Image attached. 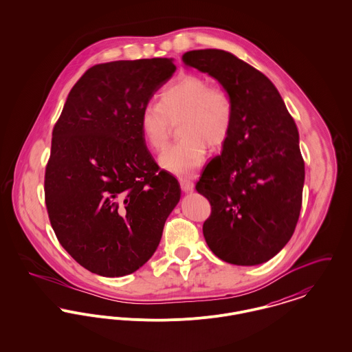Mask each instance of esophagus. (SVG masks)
<instances>
[{"label": "esophagus", "instance_id": "34e87169", "mask_svg": "<svg viewBox=\"0 0 352 352\" xmlns=\"http://www.w3.org/2000/svg\"><path fill=\"white\" fill-rule=\"evenodd\" d=\"M179 184L184 192H191L194 190V182L187 179V178H179Z\"/></svg>", "mask_w": 352, "mask_h": 352}]
</instances>
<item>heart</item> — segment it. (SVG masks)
I'll list each match as a JSON object with an SVG mask.
<instances>
[{"label": "heart", "instance_id": "heart-1", "mask_svg": "<svg viewBox=\"0 0 352 352\" xmlns=\"http://www.w3.org/2000/svg\"><path fill=\"white\" fill-rule=\"evenodd\" d=\"M179 122L184 137L160 157L170 173L186 175L203 162L207 144L221 146L232 129L234 102L230 94L197 75H184L168 85L158 104H148L140 116L142 135L153 151L168 144L173 124Z\"/></svg>", "mask_w": 352, "mask_h": 352}]
</instances>
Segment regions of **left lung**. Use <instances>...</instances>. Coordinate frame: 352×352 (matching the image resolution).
<instances>
[{
  "instance_id": "obj_1",
  "label": "left lung",
  "mask_w": 352,
  "mask_h": 352,
  "mask_svg": "<svg viewBox=\"0 0 352 352\" xmlns=\"http://www.w3.org/2000/svg\"><path fill=\"white\" fill-rule=\"evenodd\" d=\"M182 60L217 79L234 102L231 133L195 186L211 204L206 243L226 263L263 264L284 248L300 218L305 164L297 125L274 84L231 52L188 51Z\"/></svg>"
}]
</instances>
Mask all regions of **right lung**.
I'll list each match as a JSON object with an SVG mask.
<instances>
[{
  "label": "right lung",
  "mask_w": 352,
  "mask_h": 352,
  "mask_svg": "<svg viewBox=\"0 0 352 352\" xmlns=\"http://www.w3.org/2000/svg\"><path fill=\"white\" fill-rule=\"evenodd\" d=\"M174 59L116 60L85 71L52 131L45 195L52 230L83 268L126 276L157 250L181 186L160 170L140 128Z\"/></svg>",
  "instance_id": "add662e5"
}]
</instances>
